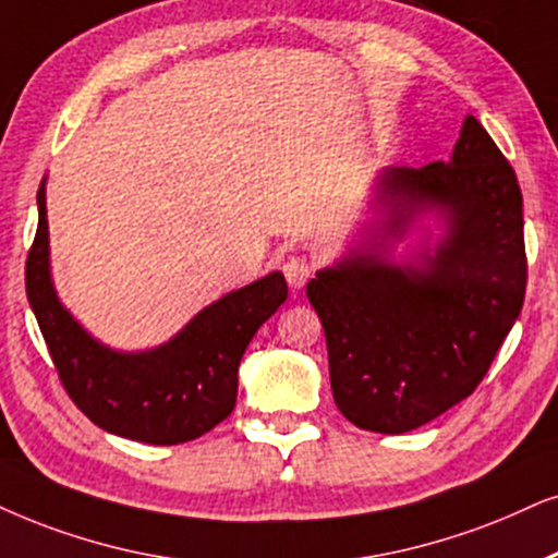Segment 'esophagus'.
Segmentation results:
<instances>
[{
	"label": "esophagus",
	"mask_w": 558,
	"mask_h": 558,
	"mask_svg": "<svg viewBox=\"0 0 558 558\" xmlns=\"http://www.w3.org/2000/svg\"><path fill=\"white\" fill-rule=\"evenodd\" d=\"M283 272H286L288 286L299 291V288L306 286V280L314 275V263H312V259H306V257H291L283 265Z\"/></svg>",
	"instance_id": "obj_1"
}]
</instances>
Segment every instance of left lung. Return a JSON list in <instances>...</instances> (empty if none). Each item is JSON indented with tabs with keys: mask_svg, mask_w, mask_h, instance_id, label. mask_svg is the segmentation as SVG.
<instances>
[{
	"mask_svg": "<svg viewBox=\"0 0 558 558\" xmlns=\"http://www.w3.org/2000/svg\"><path fill=\"white\" fill-rule=\"evenodd\" d=\"M363 244L308 280L335 404L352 425L401 435L474 393L520 316L527 283L523 193L484 125L466 116L450 161L389 167ZM444 236L412 264L390 259L414 220Z\"/></svg>",
	"mask_w": 558,
	"mask_h": 558,
	"instance_id": "1",
	"label": "left lung"
}]
</instances>
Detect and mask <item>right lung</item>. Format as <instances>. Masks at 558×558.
<instances>
[{"instance_id":"right-lung-1","label":"right lung","mask_w":558,"mask_h":558,"mask_svg":"<svg viewBox=\"0 0 558 558\" xmlns=\"http://www.w3.org/2000/svg\"><path fill=\"white\" fill-rule=\"evenodd\" d=\"M25 291L74 404L97 427L151 446L195 440L229 417L246 344L288 299L283 272H270L210 303L159 348L112 350L95 340L56 295L46 180L38 187V231L27 252Z\"/></svg>"}]
</instances>
